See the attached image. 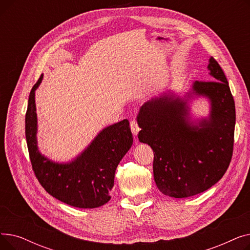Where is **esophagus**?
I'll list each match as a JSON object with an SVG mask.
<instances>
[{
  "instance_id": "1",
  "label": "esophagus",
  "mask_w": 250,
  "mask_h": 250,
  "mask_svg": "<svg viewBox=\"0 0 250 250\" xmlns=\"http://www.w3.org/2000/svg\"><path fill=\"white\" fill-rule=\"evenodd\" d=\"M129 125H130V129H132V133H133L135 136L138 135L139 130H140L141 128H140V126H139L137 121H136V120H132V121H130V123H129Z\"/></svg>"
}]
</instances>
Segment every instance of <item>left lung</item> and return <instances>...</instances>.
Returning <instances> with one entry per match:
<instances>
[{
  "label": "left lung",
  "mask_w": 250,
  "mask_h": 250,
  "mask_svg": "<svg viewBox=\"0 0 250 250\" xmlns=\"http://www.w3.org/2000/svg\"><path fill=\"white\" fill-rule=\"evenodd\" d=\"M214 80L195 81L193 93L211 100L208 121L188 123L186 102L163 96L140 109L138 135L154 152L156 186L165 195L182 199L199 194L225 174L233 155L235 103L227 78L218 62L208 65Z\"/></svg>",
  "instance_id": "8db88e82"
}]
</instances>
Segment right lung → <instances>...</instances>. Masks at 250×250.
Masks as SVG:
<instances>
[{
    "instance_id": "obj_1",
    "label": "right lung",
    "mask_w": 250,
    "mask_h": 250,
    "mask_svg": "<svg viewBox=\"0 0 250 250\" xmlns=\"http://www.w3.org/2000/svg\"><path fill=\"white\" fill-rule=\"evenodd\" d=\"M32 87L25 115V136L33 172L42 187L57 200L76 208H93L110 200L115 170L132 147L133 135L127 120L104 128L91 145L68 164L44 158L37 149L35 90Z\"/></svg>"
}]
</instances>
